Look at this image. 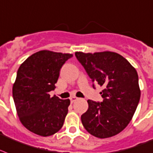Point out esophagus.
Here are the masks:
<instances>
[{
	"label": "esophagus",
	"instance_id": "obj_1",
	"mask_svg": "<svg viewBox=\"0 0 153 153\" xmlns=\"http://www.w3.org/2000/svg\"><path fill=\"white\" fill-rule=\"evenodd\" d=\"M70 100H71V102L72 103H73V102H74V101H76V100H78V98L75 97V96H73V97L71 98V99H70Z\"/></svg>",
	"mask_w": 153,
	"mask_h": 153
}]
</instances>
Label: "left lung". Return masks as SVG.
<instances>
[{
    "instance_id": "obj_1",
    "label": "left lung",
    "mask_w": 153,
    "mask_h": 153,
    "mask_svg": "<svg viewBox=\"0 0 153 153\" xmlns=\"http://www.w3.org/2000/svg\"><path fill=\"white\" fill-rule=\"evenodd\" d=\"M75 56L92 81L103 87L102 102L87 100L88 109L81 115L82 125L98 138L117 135L130 123L140 99L136 69L111 51L75 52Z\"/></svg>"
}]
</instances>
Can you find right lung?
Masks as SVG:
<instances>
[{
	"instance_id": "add662e5",
	"label": "right lung",
	"mask_w": 153,
	"mask_h": 153,
	"mask_svg": "<svg viewBox=\"0 0 153 153\" xmlns=\"http://www.w3.org/2000/svg\"><path fill=\"white\" fill-rule=\"evenodd\" d=\"M72 53L40 51L22 62L13 86V97L22 125L34 134L49 136L58 132L68 112L70 100L51 97L60 69Z\"/></svg>"
}]
</instances>
